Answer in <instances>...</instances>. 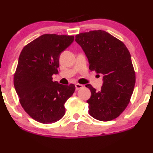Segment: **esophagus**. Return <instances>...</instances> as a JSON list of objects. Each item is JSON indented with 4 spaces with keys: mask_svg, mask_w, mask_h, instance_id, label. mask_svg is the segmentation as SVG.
I'll return each instance as SVG.
<instances>
[{
    "mask_svg": "<svg viewBox=\"0 0 153 153\" xmlns=\"http://www.w3.org/2000/svg\"><path fill=\"white\" fill-rule=\"evenodd\" d=\"M76 90L77 91V90H79V89H81V88L83 87V85H80V84H76Z\"/></svg>",
    "mask_w": 153,
    "mask_h": 153,
    "instance_id": "obj_1",
    "label": "esophagus"
}]
</instances>
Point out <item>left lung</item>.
<instances>
[{"mask_svg":"<svg viewBox=\"0 0 153 153\" xmlns=\"http://www.w3.org/2000/svg\"><path fill=\"white\" fill-rule=\"evenodd\" d=\"M75 40L87 56L89 69L103 75L100 91L86 85L91 93L87 100L89 114L101 121L116 119L128 106L134 91L136 78L130 52L104 30L79 33Z\"/></svg>","mask_w":153,"mask_h":153,"instance_id":"8db88e82","label":"left lung"}]
</instances>
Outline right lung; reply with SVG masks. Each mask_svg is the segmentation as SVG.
Instances as JSON below:
<instances>
[{
  "instance_id": "1",
  "label": "right lung",
  "mask_w": 153,
  "mask_h": 153,
  "mask_svg": "<svg viewBox=\"0 0 153 153\" xmlns=\"http://www.w3.org/2000/svg\"><path fill=\"white\" fill-rule=\"evenodd\" d=\"M74 36L46 34L23 48L14 77L19 101L30 117L42 123H53L65 114L64 104L74 93V84L53 82L61 53L74 42Z\"/></svg>"
}]
</instances>
